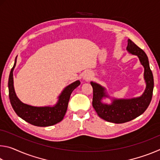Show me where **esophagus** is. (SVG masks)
Masks as SVG:
<instances>
[{
  "label": "esophagus",
  "instance_id": "1",
  "mask_svg": "<svg viewBox=\"0 0 160 160\" xmlns=\"http://www.w3.org/2000/svg\"><path fill=\"white\" fill-rule=\"evenodd\" d=\"M92 75L91 73H87L86 75H85L84 79H85V80H89L92 78Z\"/></svg>",
  "mask_w": 160,
  "mask_h": 160
}]
</instances>
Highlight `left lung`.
<instances>
[{
    "mask_svg": "<svg viewBox=\"0 0 160 160\" xmlns=\"http://www.w3.org/2000/svg\"><path fill=\"white\" fill-rule=\"evenodd\" d=\"M127 50L138 56L140 63L144 66V77L147 86L141 97L131 99H114L112 104L107 105L101 102L102 97H107L104 89L98 84L92 82L91 85L93 88L92 106L99 117L109 122L123 123L137 118L148 109L152 97L154 79L147 55L131 39L128 40Z\"/></svg>",
    "mask_w": 160,
    "mask_h": 160,
    "instance_id": "left-lung-1",
    "label": "left lung"
}]
</instances>
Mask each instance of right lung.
Returning a JSON list of instances; mask_svg holds the SVG:
<instances>
[{
	"instance_id": "1",
	"label": "right lung",
	"mask_w": 160,
	"mask_h": 160,
	"mask_svg": "<svg viewBox=\"0 0 160 160\" xmlns=\"http://www.w3.org/2000/svg\"><path fill=\"white\" fill-rule=\"evenodd\" d=\"M16 58L14 66L10 70L8 80L9 98L10 104L15 113L23 120L36 126H50L60 122L63 120L66 113L72 92L78 86L80 85V81H75L73 83L67 86L59 97L58 103L53 107H37L29 106L20 102V100L16 96L14 90L12 72L16 65Z\"/></svg>"
}]
</instances>
